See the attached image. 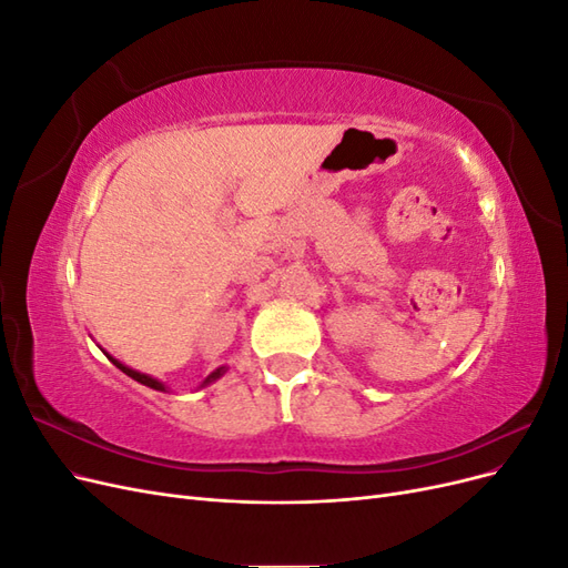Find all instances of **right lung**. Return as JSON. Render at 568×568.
Returning a JSON list of instances; mask_svg holds the SVG:
<instances>
[{
    "instance_id": "right-lung-1",
    "label": "right lung",
    "mask_w": 568,
    "mask_h": 568,
    "mask_svg": "<svg viewBox=\"0 0 568 568\" xmlns=\"http://www.w3.org/2000/svg\"><path fill=\"white\" fill-rule=\"evenodd\" d=\"M109 359H111V363L120 369V372H125L128 376H132V379L134 382H140V384H144V386H149V388H156V390H165V386L161 384V382H156V379H151V376H146V374H140V372H134V369H130V367H125V365H120L118 363V359H113L111 355H109ZM222 372H225V367H220V369H215L211 376H209V379H205L203 382V386L205 384H211V382H215L217 379V376H222Z\"/></svg>"
}]
</instances>
